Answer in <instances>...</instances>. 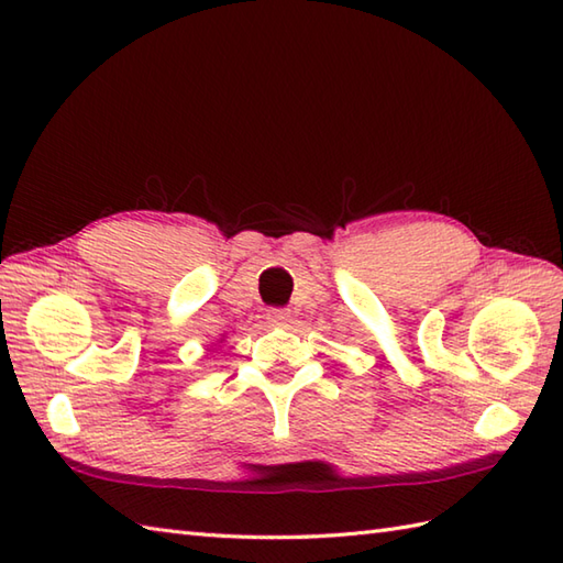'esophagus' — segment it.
Masks as SVG:
<instances>
[{
    "label": "esophagus",
    "instance_id": "34e87169",
    "mask_svg": "<svg viewBox=\"0 0 563 563\" xmlns=\"http://www.w3.org/2000/svg\"><path fill=\"white\" fill-rule=\"evenodd\" d=\"M266 319L271 321L273 327H285L290 321V312H288V309H268Z\"/></svg>",
    "mask_w": 563,
    "mask_h": 563
}]
</instances>
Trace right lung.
Instances as JSON below:
<instances>
[{"label": "right lung", "mask_w": 563, "mask_h": 563, "mask_svg": "<svg viewBox=\"0 0 563 563\" xmlns=\"http://www.w3.org/2000/svg\"><path fill=\"white\" fill-rule=\"evenodd\" d=\"M222 339H224V336H222ZM222 339H220V343H222Z\"/></svg>", "instance_id": "add662e5"}]
</instances>
